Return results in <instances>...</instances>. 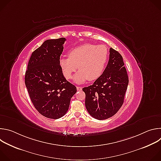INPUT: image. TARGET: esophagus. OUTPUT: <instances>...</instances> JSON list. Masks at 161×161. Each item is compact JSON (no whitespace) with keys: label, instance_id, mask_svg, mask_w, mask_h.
I'll return each mask as SVG.
<instances>
[{"label":"esophagus","instance_id":"1","mask_svg":"<svg viewBox=\"0 0 161 161\" xmlns=\"http://www.w3.org/2000/svg\"><path fill=\"white\" fill-rule=\"evenodd\" d=\"M76 88H77L78 91H80L82 90V88L81 86H76Z\"/></svg>","mask_w":161,"mask_h":161}]
</instances>
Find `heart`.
Here are the masks:
<instances>
[{
	"label": "heart",
	"mask_w": 161,
	"mask_h": 161,
	"mask_svg": "<svg viewBox=\"0 0 161 161\" xmlns=\"http://www.w3.org/2000/svg\"><path fill=\"white\" fill-rule=\"evenodd\" d=\"M109 58V51L104 44H83L68 53V57H61L58 63L64 76L70 80L73 73L80 71L74 77L75 82L83 83L86 80L94 81L103 73Z\"/></svg>",
	"instance_id": "obj_1"
}]
</instances>
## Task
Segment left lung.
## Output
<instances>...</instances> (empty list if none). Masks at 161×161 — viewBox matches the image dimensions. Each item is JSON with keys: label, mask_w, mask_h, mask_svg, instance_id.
Instances as JSON below:
<instances>
[{"label": "left lung", "mask_w": 161, "mask_h": 161, "mask_svg": "<svg viewBox=\"0 0 161 161\" xmlns=\"http://www.w3.org/2000/svg\"><path fill=\"white\" fill-rule=\"evenodd\" d=\"M128 83L122 55L110 48L109 61L103 75L92 85L83 88L88 113L99 120L113 116L124 103Z\"/></svg>", "instance_id": "8db88e82"}]
</instances>
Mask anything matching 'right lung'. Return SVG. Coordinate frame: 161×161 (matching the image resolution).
Returning a JSON list of instances; mask_svg holds the SVG:
<instances>
[{
	"label": "right lung",
	"mask_w": 161,
	"mask_h": 161,
	"mask_svg": "<svg viewBox=\"0 0 161 161\" xmlns=\"http://www.w3.org/2000/svg\"><path fill=\"white\" fill-rule=\"evenodd\" d=\"M65 40L45 41L32 52L25 72V83L33 105L42 116L52 119L64 115L77 91L64 78L58 63Z\"/></svg>",
	"instance_id": "add662e5"
}]
</instances>
